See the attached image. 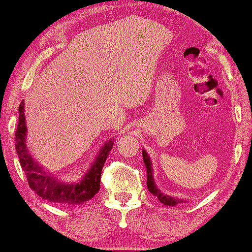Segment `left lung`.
<instances>
[{"instance_id":"1","label":"left lung","mask_w":252,"mask_h":252,"mask_svg":"<svg viewBox=\"0 0 252 252\" xmlns=\"http://www.w3.org/2000/svg\"><path fill=\"white\" fill-rule=\"evenodd\" d=\"M142 155H143V160H144V164L146 167V172H148V174H146V179H148L146 180V185H148V189L150 190V193L154 194L155 196H157L159 201L166 206H177L179 205V203H183L186 201V200L181 199V197L180 199H178V197H173V196L167 195V194H164L160 189H158L154 179V167H152V161L151 159H150V156L148 155V152H146L144 149H143Z\"/></svg>"}]
</instances>
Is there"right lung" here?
Segmentation results:
<instances>
[{"instance_id": "right-lung-1", "label": "right lung", "mask_w": 252, "mask_h": 252, "mask_svg": "<svg viewBox=\"0 0 252 252\" xmlns=\"http://www.w3.org/2000/svg\"><path fill=\"white\" fill-rule=\"evenodd\" d=\"M18 113L20 116H18V126L15 133V148L31 189H33L34 193L44 200L60 205H81L92 199L100 189L101 172L108 155L113 149L114 138L104 142V144L98 150L97 155L95 156L93 163L81 177V179L67 183L47 172L32 157L27 144L28 129L25 122L24 101L21 102Z\"/></svg>"}]
</instances>
